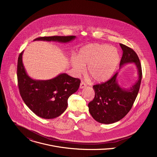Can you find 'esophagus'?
Returning <instances> with one entry per match:
<instances>
[{"mask_svg":"<svg viewBox=\"0 0 157 157\" xmlns=\"http://www.w3.org/2000/svg\"><path fill=\"white\" fill-rule=\"evenodd\" d=\"M86 87V84L84 82H83L81 81V82L80 83V86H79L80 89H83V88H84V87Z\"/></svg>","mask_w":157,"mask_h":157,"instance_id":"esophagus-1","label":"esophagus"}]
</instances>
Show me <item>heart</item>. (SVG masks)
I'll use <instances>...</instances> for the list:
<instances>
[{
  "label": "heart",
  "mask_w": 157,
  "mask_h": 157,
  "mask_svg": "<svg viewBox=\"0 0 157 157\" xmlns=\"http://www.w3.org/2000/svg\"><path fill=\"white\" fill-rule=\"evenodd\" d=\"M120 62L118 50L107 44L89 43L81 48L78 58L71 59L73 68L82 74L87 66V74L97 83L108 81L116 70Z\"/></svg>",
  "instance_id": "1"
}]
</instances>
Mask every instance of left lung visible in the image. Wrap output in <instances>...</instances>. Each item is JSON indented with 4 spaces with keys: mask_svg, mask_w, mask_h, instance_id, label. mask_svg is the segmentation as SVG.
<instances>
[{
    "mask_svg": "<svg viewBox=\"0 0 157 157\" xmlns=\"http://www.w3.org/2000/svg\"><path fill=\"white\" fill-rule=\"evenodd\" d=\"M120 46L123 53L119 70L125 64L133 63L138 79L131 87H122L117 81L118 72L107 82L93 86L95 96L88 104L89 111L94 119L101 124H113L124 118L131 109L140 86L142 67L137 53L122 43Z\"/></svg>",
    "mask_w": 157,
    "mask_h": 157,
    "instance_id": "left-lung-1",
    "label": "left lung"
}]
</instances>
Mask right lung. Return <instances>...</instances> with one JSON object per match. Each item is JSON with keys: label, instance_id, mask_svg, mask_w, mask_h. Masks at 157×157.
Instances as JSON below:
<instances>
[{"label": "right lung", "instance_id": "add662e5", "mask_svg": "<svg viewBox=\"0 0 157 157\" xmlns=\"http://www.w3.org/2000/svg\"><path fill=\"white\" fill-rule=\"evenodd\" d=\"M76 36L39 37L34 41L69 43ZM22 52L18 58L17 79L21 97L28 107L40 117L52 119L61 115L68 107V99L76 93L80 80L66 73H60L48 80H37L27 74L22 61Z\"/></svg>", "mask_w": 157, "mask_h": 157}]
</instances>
